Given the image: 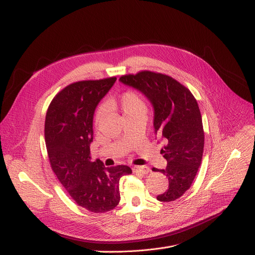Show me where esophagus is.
<instances>
[{
    "mask_svg": "<svg viewBox=\"0 0 255 255\" xmlns=\"http://www.w3.org/2000/svg\"><path fill=\"white\" fill-rule=\"evenodd\" d=\"M133 171L136 172V174H142V175H146L149 172V168L147 166H134Z\"/></svg>",
    "mask_w": 255,
    "mask_h": 255,
    "instance_id": "obj_1",
    "label": "esophagus"
}]
</instances>
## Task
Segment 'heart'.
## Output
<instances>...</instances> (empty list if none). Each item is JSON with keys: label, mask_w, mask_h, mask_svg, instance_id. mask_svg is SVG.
Wrapping results in <instances>:
<instances>
[{"label": "heart", "mask_w": 255, "mask_h": 255, "mask_svg": "<svg viewBox=\"0 0 255 255\" xmlns=\"http://www.w3.org/2000/svg\"><path fill=\"white\" fill-rule=\"evenodd\" d=\"M109 108H116L121 111L125 118L131 117L135 115H145L146 114V103L144 98L142 97L136 91L128 90L125 91L117 99L110 100L107 103ZM106 116V108L104 106H99L94 113V122L95 125H99Z\"/></svg>", "instance_id": "1"}]
</instances>
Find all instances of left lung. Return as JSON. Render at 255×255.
Listing matches in <instances>:
<instances>
[{"label":"left lung","instance_id":"left-lung-1","mask_svg":"<svg viewBox=\"0 0 255 255\" xmlns=\"http://www.w3.org/2000/svg\"><path fill=\"white\" fill-rule=\"evenodd\" d=\"M119 80L139 90L154 107L155 133L164 142L161 154L167 165L152 170L168 179L167 190L157 200L175 201L189 189L202 162L204 129L197 100L185 86L166 74L145 70Z\"/></svg>","mask_w":255,"mask_h":255}]
</instances>
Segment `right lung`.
<instances>
[{
  "label": "right lung",
  "mask_w": 255,
  "mask_h": 255,
  "mask_svg": "<svg viewBox=\"0 0 255 255\" xmlns=\"http://www.w3.org/2000/svg\"><path fill=\"white\" fill-rule=\"evenodd\" d=\"M115 81L113 76L67 86L51 101L45 120L51 168L76 204L95 213L118 205L119 180L131 174L127 165L106 167L99 159L91 161L94 112Z\"/></svg>",
  "instance_id": "obj_1"
}]
</instances>
